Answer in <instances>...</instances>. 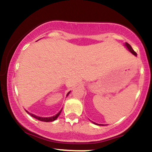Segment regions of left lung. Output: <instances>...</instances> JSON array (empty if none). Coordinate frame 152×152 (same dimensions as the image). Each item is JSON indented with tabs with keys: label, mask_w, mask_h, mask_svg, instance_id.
<instances>
[{
	"label": "left lung",
	"mask_w": 152,
	"mask_h": 152,
	"mask_svg": "<svg viewBox=\"0 0 152 152\" xmlns=\"http://www.w3.org/2000/svg\"><path fill=\"white\" fill-rule=\"evenodd\" d=\"M125 46H126L127 48H128V49L129 50V51H131V53H132L133 55H135V56H137V53L134 51V50H133V49L132 48V47L131 46L130 44H129V43H127V42H126V44H125ZM94 124H95V123H94Z\"/></svg>",
	"instance_id": "1"
}]
</instances>
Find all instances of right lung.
Instances as JSON below:
<instances>
[{
    "label": "right lung",
    "mask_w": 152,
    "mask_h": 152,
    "mask_svg": "<svg viewBox=\"0 0 152 152\" xmlns=\"http://www.w3.org/2000/svg\"><path fill=\"white\" fill-rule=\"evenodd\" d=\"M69 92H68L67 95H68L69 94ZM67 95H66V96H67ZM61 111H62V110H60V112L58 113L57 115H56L55 116H53V117H37V116H36V115H33V114H30V115H31V116H32V117H34V118L37 119V120H39V121H43V122H53V121L56 120V119H57L58 117V116H59V115H60V113H61Z\"/></svg>",
    "instance_id": "add662e5"
}]
</instances>
